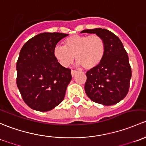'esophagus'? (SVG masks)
<instances>
[{
	"label": "esophagus",
	"instance_id": "obj_1",
	"mask_svg": "<svg viewBox=\"0 0 146 146\" xmlns=\"http://www.w3.org/2000/svg\"><path fill=\"white\" fill-rule=\"evenodd\" d=\"M77 73H78V72L76 71V70H72L71 74H72V77H74V76Z\"/></svg>",
	"mask_w": 146,
	"mask_h": 146
}]
</instances>
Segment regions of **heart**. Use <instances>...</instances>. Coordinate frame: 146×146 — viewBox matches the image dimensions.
I'll return each mask as SVG.
<instances>
[{"mask_svg":"<svg viewBox=\"0 0 146 146\" xmlns=\"http://www.w3.org/2000/svg\"><path fill=\"white\" fill-rule=\"evenodd\" d=\"M105 52V42L99 36L73 35L64 40V47L56 46L54 48L53 56L64 67H68L75 57L78 66L90 70L101 63Z\"/></svg>","mask_w":146,"mask_h":146,"instance_id":"1","label":"heart"}]
</instances>
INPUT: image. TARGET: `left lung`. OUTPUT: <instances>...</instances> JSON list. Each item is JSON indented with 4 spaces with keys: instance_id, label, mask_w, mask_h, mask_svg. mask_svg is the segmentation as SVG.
<instances>
[{
    "instance_id": "1",
    "label": "left lung",
    "mask_w": 146,
    "mask_h": 146,
    "mask_svg": "<svg viewBox=\"0 0 146 146\" xmlns=\"http://www.w3.org/2000/svg\"><path fill=\"white\" fill-rule=\"evenodd\" d=\"M81 33L96 34L103 38L106 52L101 63L86 72L85 91L92 101L112 106L125 98L129 91L131 69L122 43L106 29L83 30Z\"/></svg>"
}]
</instances>
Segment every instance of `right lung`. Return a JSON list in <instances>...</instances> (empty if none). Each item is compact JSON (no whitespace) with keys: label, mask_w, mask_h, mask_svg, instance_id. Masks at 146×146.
I'll return each mask as SVG.
<instances>
[{"label":"right lung","mask_w":146,"mask_h":146,"mask_svg":"<svg viewBox=\"0 0 146 146\" xmlns=\"http://www.w3.org/2000/svg\"><path fill=\"white\" fill-rule=\"evenodd\" d=\"M68 34L45 32L30 38L19 52L17 86L27 106L46 112L64 100L72 80L71 70L62 67L53 56L57 43Z\"/></svg>","instance_id":"add662e5"}]
</instances>
